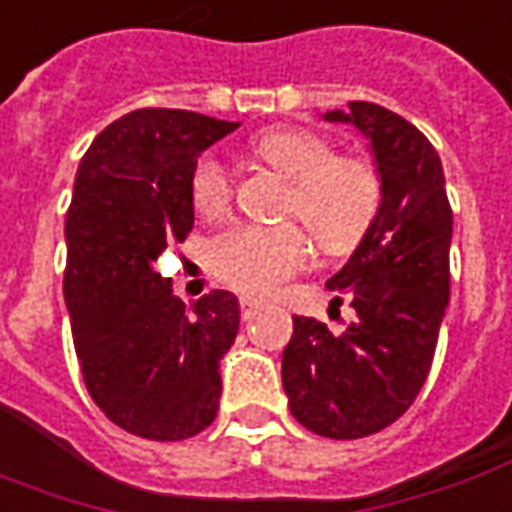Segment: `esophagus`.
I'll return each mask as SVG.
<instances>
[{
    "label": "esophagus",
    "mask_w": 512,
    "mask_h": 512,
    "mask_svg": "<svg viewBox=\"0 0 512 512\" xmlns=\"http://www.w3.org/2000/svg\"><path fill=\"white\" fill-rule=\"evenodd\" d=\"M263 308V302L255 300V297H241V314L243 319H252Z\"/></svg>",
    "instance_id": "34e87169"
}]
</instances>
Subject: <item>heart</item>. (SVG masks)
<instances>
[{
    "instance_id": "heart-1",
    "label": "heart",
    "mask_w": 512,
    "mask_h": 512,
    "mask_svg": "<svg viewBox=\"0 0 512 512\" xmlns=\"http://www.w3.org/2000/svg\"><path fill=\"white\" fill-rule=\"evenodd\" d=\"M252 156L288 179L283 212L300 218L328 252L353 249L381 207V173L373 159L336 154L314 128H271L252 139ZM232 198V176L218 156H198L190 170V204L201 218H221ZM308 260V238L297 224H238L210 243L212 274L246 294H271Z\"/></svg>"
}]
</instances>
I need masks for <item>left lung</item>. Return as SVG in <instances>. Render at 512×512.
<instances>
[{
    "instance_id": "obj_1",
    "label": "left lung",
    "mask_w": 512,
    "mask_h": 512,
    "mask_svg": "<svg viewBox=\"0 0 512 512\" xmlns=\"http://www.w3.org/2000/svg\"><path fill=\"white\" fill-rule=\"evenodd\" d=\"M347 106L325 120L370 137L384 190L370 232L328 280L330 291L347 294L356 319L333 336L325 322L294 316L283 350L291 415L333 440L370 437L415 403L451 294V204L434 145L384 106Z\"/></svg>"
}]
</instances>
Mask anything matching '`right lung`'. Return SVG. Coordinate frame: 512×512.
I'll use <instances>...</instances> for the list:
<instances>
[{"label": "right lung", "instance_id": "1", "mask_svg": "<svg viewBox=\"0 0 512 512\" xmlns=\"http://www.w3.org/2000/svg\"><path fill=\"white\" fill-rule=\"evenodd\" d=\"M238 125L137 109L97 134L75 176L64 300L83 384L114 426L145 440L196 437L218 415V364L238 336V300L210 291L187 314L154 263L193 229L198 154Z\"/></svg>", "mask_w": 512, "mask_h": 512}]
</instances>
